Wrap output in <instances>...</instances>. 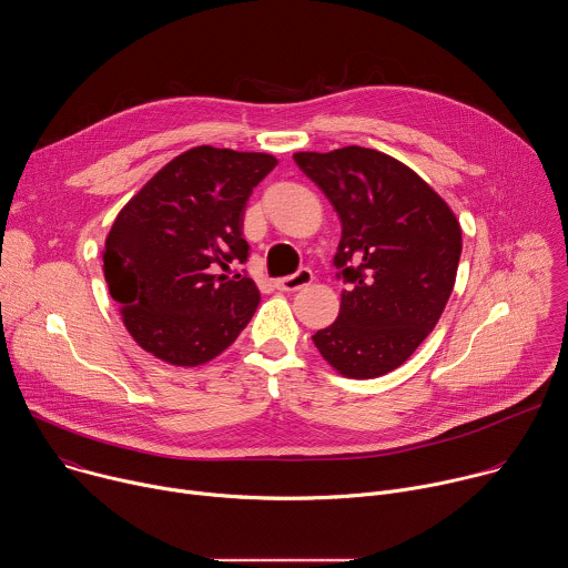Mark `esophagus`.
I'll return each mask as SVG.
<instances>
[{"instance_id":"34e87169","label":"esophagus","mask_w":568,"mask_h":568,"mask_svg":"<svg viewBox=\"0 0 568 568\" xmlns=\"http://www.w3.org/2000/svg\"><path fill=\"white\" fill-rule=\"evenodd\" d=\"M310 283H312V272L307 267H301L296 274L283 276L274 285H276V290H283V292H296V290L310 285Z\"/></svg>"}]
</instances>
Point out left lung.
Segmentation results:
<instances>
[{"label": "left lung", "mask_w": 568, "mask_h": 568, "mask_svg": "<svg viewBox=\"0 0 568 568\" xmlns=\"http://www.w3.org/2000/svg\"><path fill=\"white\" fill-rule=\"evenodd\" d=\"M296 166L342 220V294L333 326L312 335L321 357L355 379L390 373L436 328L454 290L460 224L397 159L359 145L296 152Z\"/></svg>", "instance_id": "obj_1"}]
</instances>
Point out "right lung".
<instances>
[{"label":"right lung","mask_w":568,"mask_h":568,"mask_svg":"<svg viewBox=\"0 0 568 568\" xmlns=\"http://www.w3.org/2000/svg\"><path fill=\"white\" fill-rule=\"evenodd\" d=\"M278 164L265 152L197 145L161 169L116 215L103 272L134 342L175 366L226 351L252 321L261 294L247 263L242 217Z\"/></svg>","instance_id":"1"}]
</instances>
